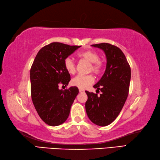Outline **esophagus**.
Returning <instances> with one entry per match:
<instances>
[{
	"label": "esophagus",
	"mask_w": 160,
	"mask_h": 160,
	"mask_svg": "<svg viewBox=\"0 0 160 160\" xmlns=\"http://www.w3.org/2000/svg\"><path fill=\"white\" fill-rule=\"evenodd\" d=\"M84 92V90L83 89H79V92L80 93H82V92Z\"/></svg>",
	"instance_id": "esophagus-1"
}]
</instances>
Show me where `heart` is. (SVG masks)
Returning <instances> with one entry per match:
<instances>
[{
    "mask_svg": "<svg viewBox=\"0 0 160 160\" xmlns=\"http://www.w3.org/2000/svg\"><path fill=\"white\" fill-rule=\"evenodd\" d=\"M78 57L85 59L90 62L89 71H93L96 74H99L103 68V62L99 59L98 53L92 50H86L79 52L78 54ZM64 68L68 73L74 74L76 71V65L71 57H67L63 62ZM94 82V78L92 75H82L79 74L71 80V84L73 86L80 89H85L91 85Z\"/></svg>",
    "mask_w": 160,
    "mask_h": 160,
    "instance_id": "obj_1",
    "label": "heart"
}]
</instances>
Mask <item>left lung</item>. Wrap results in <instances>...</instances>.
<instances>
[{
    "label": "left lung",
    "instance_id": "obj_1",
    "mask_svg": "<svg viewBox=\"0 0 160 160\" xmlns=\"http://www.w3.org/2000/svg\"><path fill=\"white\" fill-rule=\"evenodd\" d=\"M92 46L103 50L107 63L105 72L94 85L97 92L100 90L101 94L85 91L88 97L85 109L93 123L105 127L120 114L128 97L131 68L125 55L119 48L105 42Z\"/></svg>",
    "mask_w": 160,
    "mask_h": 160
}]
</instances>
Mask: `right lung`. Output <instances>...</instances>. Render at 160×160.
Segmentation results:
<instances>
[{"label":"right lung","mask_w":160,"mask_h":160,"mask_svg":"<svg viewBox=\"0 0 160 160\" xmlns=\"http://www.w3.org/2000/svg\"><path fill=\"white\" fill-rule=\"evenodd\" d=\"M80 46L52 42L40 49L30 71L31 98L38 114L50 126H58L67 120L71 107L79 90L68 85L71 75L63 65L66 58Z\"/></svg>","instance_id":"obj_1"}]
</instances>
